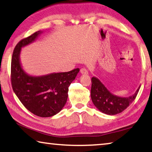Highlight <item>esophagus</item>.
I'll list each match as a JSON object with an SVG mask.
<instances>
[{
	"instance_id": "1",
	"label": "esophagus",
	"mask_w": 152,
	"mask_h": 152,
	"mask_svg": "<svg viewBox=\"0 0 152 152\" xmlns=\"http://www.w3.org/2000/svg\"><path fill=\"white\" fill-rule=\"evenodd\" d=\"M80 73L83 74H87L88 73V70H87L86 68H82L80 69Z\"/></svg>"
}]
</instances>
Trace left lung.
Returning <instances> with one entry per match:
<instances>
[{
    "instance_id": "obj_1",
    "label": "left lung",
    "mask_w": 152,
    "mask_h": 152,
    "mask_svg": "<svg viewBox=\"0 0 152 152\" xmlns=\"http://www.w3.org/2000/svg\"><path fill=\"white\" fill-rule=\"evenodd\" d=\"M91 99L98 109L107 115H116L123 112L135 99L139 89L132 96L119 97L112 94L99 79L92 78Z\"/></svg>"
}]
</instances>
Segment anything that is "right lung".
Here are the masks:
<instances>
[{"mask_svg":"<svg viewBox=\"0 0 152 152\" xmlns=\"http://www.w3.org/2000/svg\"><path fill=\"white\" fill-rule=\"evenodd\" d=\"M39 33L40 31L33 33L15 46L11 59V80L14 92L27 110L37 116L49 117L64 107L69 86L80 69L39 77L25 74L19 61L20 48L33 42Z\"/></svg>","mask_w":152,"mask_h":152,"instance_id":"1","label":"right lung"}]
</instances>
